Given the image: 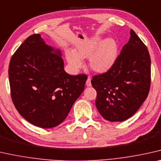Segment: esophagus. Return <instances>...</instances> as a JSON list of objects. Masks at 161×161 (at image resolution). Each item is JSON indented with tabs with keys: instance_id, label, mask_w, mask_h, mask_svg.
Segmentation results:
<instances>
[{
	"instance_id": "1",
	"label": "esophagus",
	"mask_w": 161,
	"mask_h": 161,
	"mask_svg": "<svg viewBox=\"0 0 161 161\" xmlns=\"http://www.w3.org/2000/svg\"><path fill=\"white\" fill-rule=\"evenodd\" d=\"M86 85H87V87H91V86H92V84H91V79L90 77H88L87 81H86Z\"/></svg>"
}]
</instances>
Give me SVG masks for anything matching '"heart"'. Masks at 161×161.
Listing matches in <instances>:
<instances>
[{
    "label": "heart",
    "instance_id": "obj_1",
    "mask_svg": "<svg viewBox=\"0 0 161 161\" xmlns=\"http://www.w3.org/2000/svg\"><path fill=\"white\" fill-rule=\"evenodd\" d=\"M65 56L69 68L78 72L84 66L83 58L89 59V65L97 73L108 71L116 63L119 56V44L113 38L104 40L95 36L76 45L74 51L66 50Z\"/></svg>",
    "mask_w": 161,
    "mask_h": 161
}]
</instances>
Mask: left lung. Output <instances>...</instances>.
<instances>
[{
	"instance_id": "1",
	"label": "left lung",
	"mask_w": 161,
	"mask_h": 161,
	"mask_svg": "<svg viewBox=\"0 0 161 161\" xmlns=\"http://www.w3.org/2000/svg\"><path fill=\"white\" fill-rule=\"evenodd\" d=\"M130 35L114 66L107 72L94 76L91 81L97 91V109L109 121H124L130 118L149 93V52L132 30Z\"/></svg>"
}]
</instances>
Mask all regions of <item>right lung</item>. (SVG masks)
<instances>
[{
  "instance_id": "right-lung-1",
  "label": "right lung",
  "mask_w": 161,
  "mask_h": 161,
  "mask_svg": "<svg viewBox=\"0 0 161 161\" xmlns=\"http://www.w3.org/2000/svg\"><path fill=\"white\" fill-rule=\"evenodd\" d=\"M59 49L40 34L28 37L12 56L8 68L12 100L33 125L49 129L61 124L85 90L87 76L64 70Z\"/></svg>"
}]
</instances>
